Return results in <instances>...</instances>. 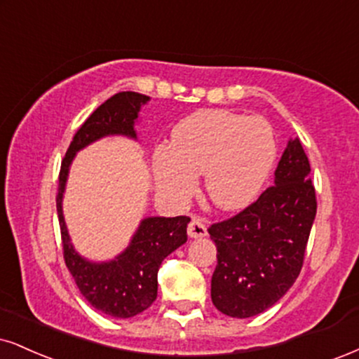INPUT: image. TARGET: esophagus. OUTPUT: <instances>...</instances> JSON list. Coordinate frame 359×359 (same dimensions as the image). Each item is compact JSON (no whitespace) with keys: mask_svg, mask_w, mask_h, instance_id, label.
Here are the masks:
<instances>
[{"mask_svg":"<svg viewBox=\"0 0 359 359\" xmlns=\"http://www.w3.org/2000/svg\"><path fill=\"white\" fill-rule=\"evenodd\" d=\"M189 238H205L206 236V224L201 219L193 218L188 224Z\"/></svg>","mask_w":359,"mask_h":359,"instance_id":"esophagus-1","label":"esophagus"}]
</instances>
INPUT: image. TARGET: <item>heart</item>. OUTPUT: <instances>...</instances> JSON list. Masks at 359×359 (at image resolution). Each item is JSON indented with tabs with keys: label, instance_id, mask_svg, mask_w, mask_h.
<instances>
[{
	"label": "heart",
	"instance_id": "1",
	"mask_svg": "<svg viewBox=\"0 0 359 359\" xmlns=\"http://www.w3.org/2000/svg\"><path fill=\"white\" fill-rule=\"evenodd\" d=\"M276 138L264 118L206 109L172 130L171 146L153 151V176L161 196L191 198L205 175L208 198L221 210H241L258 196L276 161Z\"/></svg>",
	"mask_w": 359,
	"mask_h": 359
}]
</instances>
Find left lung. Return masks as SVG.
<instances>
[{
	"label": "left lung",
	"instance_id": "1",
	"mask_svg": "<svg viewBox=\"0 0 359 359\" xmlns=\"http://www.w3.org/2000/svg\"><path fill=\"white\" fill-rule=\"evenodd\" d=\"M309 171L299 140H290L273 187L241 213L208 228L218 251L211 299L223 315H259L293 286L316 216Z\"/></svg>",
	"mask_w": 359,
	"mask_h": 359
}]
</instances>
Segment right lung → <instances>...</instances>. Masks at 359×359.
I'll use <instances>...</instances> for the list:
<instances>
[{"instance_id": "1", "label": "right lung", "mask_w": 359, "mask_h": 359, "mask_svg": "<svg viewBox=\"0 0 359 359\" xmlns=\"http://www.w3.org/2000/svg\"><path fill=\"white\" fill-rule=\"evenodd\" d=\"M149 96L121 91L98 106L83 123L61 163L56 210L63 240L65 263L78 290L98 311L113 318H133L151 306L158 294L161 261L188 240V216H148L141 219L130 245L109 261H90L74 250L63 216V196L74 156L104 136L138 140L135 125Z\"/></svg>"}]
</instances>
